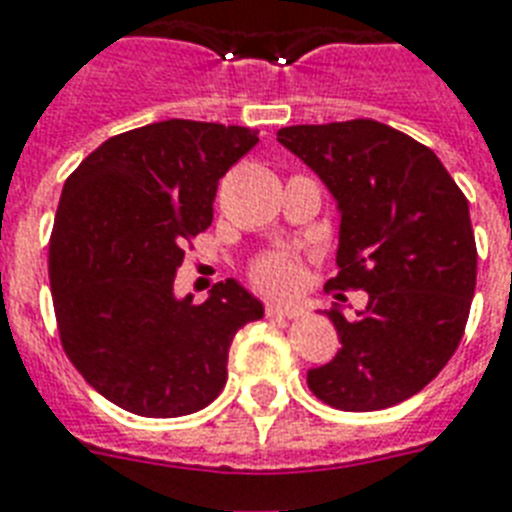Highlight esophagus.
Returning <instances> with one entry per match:
<instances>
[{
	"mask_svg": "<svg viewBox=\"0 0 512 512\" xmlns=\"http://www.w3.org/2000/svg\"><path fill=\"white\" fill-rule=\"evenodd\" d=\"M296 306H280V304H267V317H285V320H296L298 317Z\"/></svg>",
	"mask_w": 512,
	"mask_h": 512,
	"instance_id": "obj_1",
	"label": "esophagus"
}]
</instances>
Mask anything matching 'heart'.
Returning a JSON list of instances; mask_svg holds the SVG:
<instances>
[{"mask_svg":"<svg viewBox=\"0 0 512 512\" xmlns=\"http://www.w3.org/2000/svg\"><path fill=\"white\" fill-rule=\"evenodd\" d=\"M304 261L293 256V253L277 251L261 256L259 261H253L251 267V280L253 285H259L267 293L275 296H290L301 288L304 282Z\"/></svg>","mask_w":512,"mask_h":512,"instance_id":"heart-1","label":"heart"}]
</instances>
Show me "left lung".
I'll use <instances>...</instances> for the list:
<instances>
[{"label": "left lung", "mask_w": 512, "mask_h": 512, "mask_svg": "<svg viewBox=\"0 0 512 512\" xmlns=\"http://www.w3.org/2000/svg\"><path fill=\"white\" fill-rule=\"evenodd\" d=\"M277 140L338 200L341 272L325 288L367 293L354 320L327 312L341 351L306 383L335 410L394 407L444 370L465 333L476 290L468 198L431 147L372 118L285 126Z\"/></svg>", "instance_id": "obj_1"}]
</instances>
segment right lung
Wrapping results in <instances>:
<instances>
[{
    "instance_id": "add662e5",
    "label": "right lung",
    "mask_w": 512,
    "mask_h": 512,
    "mask_svg": "<svg viewBox=\"0 0 512 512\" xmlns=\"http://www.w3.org/2000/svg\"><path fill=\"white\" fill-rule=\"evenodd\" d=\"M256 142L248 126L171 118L110 137L65 179L49 235L57 333L81 378L121 410H203L227 383L235 333L264 317L235 280L203 304L174 296L219 179Z\"/></svg>"
}]
</instances>
